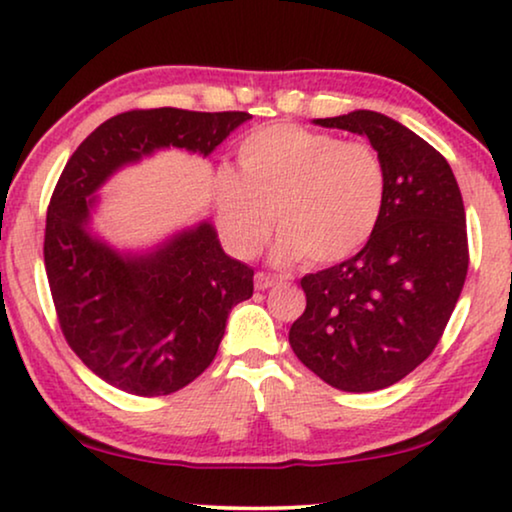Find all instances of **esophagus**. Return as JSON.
Returning a JSON list of instances; mask_svg holds the SVG:
<instances>
[{"label":"esophagus","instance_id":"34e87169","mask_svg":"<svg viewBox=\"0 0 512 512\" xmlns=\"http://www.w3.org/2000/svg\"><path fill=\"white\" fill-rule=\"evenodd\" d=\"M278 280H282V278H278L276 273H264V271H259L257 276H255V287L259 289V292H264V289L278 285Z\"/></svg>","mask_w":512,"mask_h":512}]
</instances>
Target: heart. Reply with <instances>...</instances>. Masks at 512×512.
Segmentation results:
<instances>
[{"instance_id":"heart-1","label":"heart","mask_w":512,"mask_h":512,"mask_svg":"<svg viewBox=\"0 0 512 512\" xmlns=\"http://www.w3.org/2000/svg\"><path fill=\"white\" fill-rule=\"evenodd\" d=\"M241 174L220 167L213 179L218 223L239 257H253L273 227L280 264L308 255L340 262L365 246L388 200V170L370 142L292 124L266 126L239 144Z\"/></svg>"}]
</instances>
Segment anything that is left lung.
Here are the masks:
<instances>
[{"label": "left lung", "mask_w": 512, "mask_h": 512, "mask_svg": "<svg viewBox=\"0 0 512 512\" xmlns=\"http://www.w3.org/2000/svg\"><path fill=\"white\" fill-rule=\"evenodd\" d=\"M317 124L368 137L386 163L388 200L354 257L301 278L305 310L289 345L329 386L370 393L439 345L469 269L467 216L448 160L407 126L372 110Z\"/></svg>", "instance_id": "1"}]
</instances>
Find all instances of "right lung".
<instances>
[{
  "instance_id": "obj_1",
  "label": "right lung",
  "mask_w": 512,
  "mask_h": 512,
  "mask_svg": "<svg viewBox=\"0 0 512 512\" xmlns=\"http://www.w3.org/2000/svg\"><path fill=\"white\" fill-rule=\"evenodd\" d=\"M248 112H121L96 128L61 172L45 218L43 259L61 333L94 375L156 398L209 368L227 315L253 296L255 271L223 253L200 223L149 255H119L87 232L103 181L163 147L209 156Z\"/></svg>"
}]
</instances>
